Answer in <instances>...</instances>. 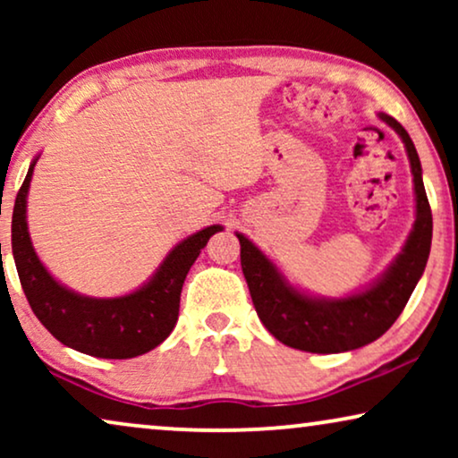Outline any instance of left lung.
Wrapping results in <instances>:
<instances>
[{"label":"left lung","instance_id":"obj_1","mask_svg":"<svg viewBox=\"0 0 458 458\" xmlns=\"http://www.w3.org/2000/svg\"><path fill=\"white\" fill-rule=\"evenodd\" d=\"M379 121L398 133L411 162L415 190V223L400 254L371 284L348 296L325 298L300 290L279 267L248 240L242 246V271L260 321L285 346L315 354L348 352L386 334L404 310L421 279L431 250V208L425 196L421 160L415 143L396 118L379 112Z\"/></svg>","mask_w":458,"mask_h":458}]
</instances>
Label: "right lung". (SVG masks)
<instances>
[{
  "instance_id": "right-lung-1",
  "label": "right lung",
  "mask_w": 458,
  "mask_h": 458,
  "mask_svg": "<svg viewBox=\"0 0 458 458\" xmlns=\"http://www.w3.org/2000/svg\"><path fill=\"white\" fill-rule=\"evenodd\" d=\"M18 191L12 215V254L35 317L55 340L98 359H133L171 335L179 318L183 281L202 248L223 225H210L185 237L165 256L146 284L116 298H91L60 284L37 256L27 223V198L33 168Z\"/></svg>"
}]
</instances>
